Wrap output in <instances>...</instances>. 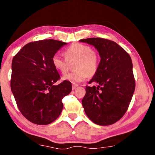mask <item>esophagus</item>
<instances>
[{
	"instance_id": "1",
	"label": "esophagus",
	"mask_w": 155,
	"mask_h": 155,
	"mask_svg": "<svg viewBox=\"0 0 155 155\" xmlns=\"http://www.w3.org/2000/svg\"><path fill=\"white\" fill-rule=\"evenodd\" d=\"M77 87H78L77 84H74V83L72 84V90H75V89L77 88Z\"/></svg>"
}]
</instances>
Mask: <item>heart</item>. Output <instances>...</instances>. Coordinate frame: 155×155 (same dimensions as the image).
Instances as JSON below:
<instances>
[{
    "label": "heart",
    "instance_id": "obj_1",
    "mask_svg": "<svg viewBox=\"0 0 155 155\" xmlns=\"http://www.w3.org/2000/svg\"><path fill=\"white\" fill-rule=\"evenodd\" d=\"M64 55L65 59L58 54H54L52 57V65L60 73L65 74L69 64L76 61V72L64 75L62 77L63 81L78 83L85 81L88 75L92 77L98 71L100 57L90 46L81 43L73 44L65 49Z\"/></svg>",
    "mask_w": 155,
    "mask_h": 155
}]
</instances>
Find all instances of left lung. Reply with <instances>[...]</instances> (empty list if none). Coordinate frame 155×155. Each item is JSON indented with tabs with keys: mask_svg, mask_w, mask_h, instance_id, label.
Instances as JSON below:
<instances>
[{
	"mask_svg": "<svg viewBox=\"0 0 155 155\" xmlns=\"http://www.w3.org/2000/svg\"><path fill=\"white\" fill-rule=\"evenodd\" d=\"M81 42L95 47L101 57L97 72L86 86L82 104L94 123L107 126L122 118L134 93L135 82L129 54L115 41L100 38L83 39Z\"/></svg>",
	"mask_w": 155,
	"mask_h": 155,
	"instance_id": "8db88e82",
	"label": "left lung"
}]
</instances>
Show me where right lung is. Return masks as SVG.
Masks as SVG:
<instances>
[{
    "label": "right lung",
    "mask_w": 155,
    "mask_h": 155,
    "mask_svg": "<svg viewBox=\"0 0 155 155\" xmlns=\"http://www.w3.org/2000/svg\"><path fill=\"white\" fill-rule=\"evenodd\" d=\"M65 44L54 40L33 41L13 58L11 90L21 114L34 124L54 122L64 107L62 98L72 91L69 81L54 85L60 76L52 57Z\"/></svg>",
    "instance_id": "right-lung-1"
}]
</instances>
